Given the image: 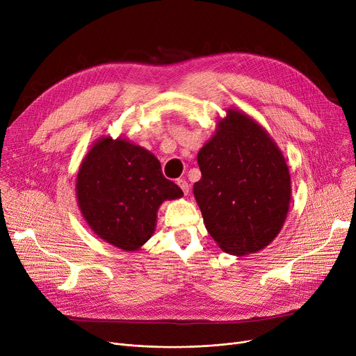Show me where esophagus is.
<instances>
[{"instance_id":"obj_1","label":"esophagus","mask_w":356,"mask_h":356,"mask_svg":"<svg viewBox=\"0 0 356 356\" xmlns=\"http://www.w3.org/2000/svg\"><path fill=\"white\" fill-rule=\"evenodd\" d=\"M177 186L181 189V192H183L184 195H189V183L186 181L184 179H179V180H177Z\"/></svg>"}]
</instances>
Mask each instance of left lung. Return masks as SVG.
Returning <instances> with one entry per match:
<instances>
[{"label": "left lung", "instance_id": "left-lung-1", "mask_svg": "<svg viewBox=\"0 0 356 356\" xmlns=\"http://www.w3.org/2000/svg\"><path fill=\"white\" fill-rule=\"evenodd\" d=\"M193 195L204 227L222 251L248 255L282 231L291 200L286 159L263 125L235 108L219 118L197 153Z\"/></svg>", "mask_w": 356, "mask_h": 356}]
</instances>
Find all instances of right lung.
Wrapping results in <instances>:
<instances>
[{
  "label": "right lung",
  "instance_id": "add662e5",
  "mask_svg": "<svg viewBox=\"0 0 356 356\" xmlns=\"http://www.w3.org/2000/svg\"><path fill=\"white\" fill-rule=\"evenodd\" d=\"M181 196L163 176L157 157L125 137L98 138L76 176L78 207L88 227L124 251H138L156 231L160 204Z\"/></svg>",
  "mask_w": 356,
  "mask_h": 356
}]
</instances>
